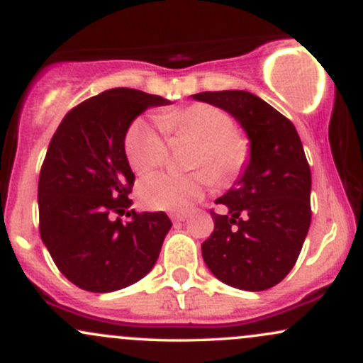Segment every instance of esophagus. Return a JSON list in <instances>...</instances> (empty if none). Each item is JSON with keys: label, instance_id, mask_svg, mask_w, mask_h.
Masks as SVG:
<instances>
[{"label": "esophagus", "instance_id": "obj_1", "mask_svg": "<svg viewBox=\"0 0 363 363\" xmlns=\"http://www.w3.org/2000/svg\"><path fill=\"white\" fill-rule=\"evenodd\" d=\"M170 218H172V222H184L187 218V213H172Z\"/></svg>", "mask_w": 363, "mask_h": 363}]
</instances>
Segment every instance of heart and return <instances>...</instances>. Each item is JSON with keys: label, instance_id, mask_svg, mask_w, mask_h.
Listing matches in <instances>:
<instances>
[{"label": "heart", "instance_id": "obj_1", "mask_svg": "<svg viewBox=\"0 0 363 363\" xmlns=\"http://www.w3.org/2000/svg\"><path fill=\"white\" fill-rule=\"evenodd\" d=\"M157 124L136 119L124 136V152L131 169L140 176L167 162L170 138L198 140L189 157L193 172H160L150 176L140 184V198L152 210L184 211L210 184L227 186L234 182L251 158V141L235 128L232 114L222 107L196 102L182 109L165 111ZM164 131L162 132L161 129ZM211 176L208 177L207 174Z\"/></svg>", "mask_w": 363, "mask_h": 363}]
</instances>
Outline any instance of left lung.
<instances>
[{"instance_id":"obj_1","label":"left lung","mask_w":363,"mask_h":363,"mask_svg":"<svg viewBox=\"0 0 363 363\" xmlns=\"http://www.w3.org/2000/svg\"><path fill=\"white\" fill-rule=\"evenodd\" d=\"M196 101L230 112L251 140L244 176L211 210L215 228L201 244L218 280L261 291L280 283L294 264L311 225V169L290 119L244 90L201 91Z\"/></svg>"}]
</instances>
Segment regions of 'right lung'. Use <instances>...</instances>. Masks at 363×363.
Instances as JSON below:
<instances>
[{"mask_svg": "<svg viewBox=\"0 0 363 363\" xmlns=\"http://www.w3.org/2000/svg\"><path fill=\"white\" fill-rule=\"evenodd\" d=\"M165 104L136 89L106 90L73 107L52 135L39 176V232L57 269L83 290L141 280L172 227L164 211L129 210L135 174L124 152L133 119Z\"/></svg>", "mask_w": 363, "mask_h": 363, "instance_id": "add662e5", "label": "right lung"}]
</instances>
